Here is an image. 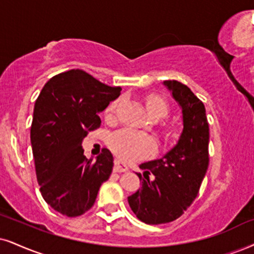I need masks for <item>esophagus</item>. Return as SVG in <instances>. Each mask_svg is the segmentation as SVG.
Listing matches in <instances>:
<instances>
[{"mask_svg": "<svg viewBox=\"0 0 254 254\" xmlns=\"http://www.w3.org/2000/svg\"><path fill=\"white\" fill-rule=\"evenodd\" d=\"M128 171V166L126 164H124V162L119 160L117 159L115 160V165H114V172H118V173H120V172H127Z\"/></svg>", "mask_w": 254, "mask_h": 254, "instance_id": "esophagus-1", "label": "esophagus"}]
</instances>
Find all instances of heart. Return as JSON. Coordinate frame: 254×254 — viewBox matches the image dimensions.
Returning <instances> with one entry per match:
<instances>
[{
  "label": "heart",
  "instance_id": "obj_1",
  "mask_svg": "<svg viewBox=\"0 0 254 254\" xmlns=\"http://www.w3.org/2000/svg\"><path fill=\"white\" fill-rule=\"evenodd\" d=\"M120 100H114L107 106L105 115L112 118L117 112ZM146 108L153 119H164L168 114V106L160 96L151 95L146 99ZM108 146L119 156L128 161H135L154 154L158 143L151 135L130 128H122L109 134Z\"/></svg>",
  "mask_w": 254,
  "mask_h": 254
}]
</instances>
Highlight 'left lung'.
<instances>
[{
	"label": "left lung",
	"mask_w": 254,
	"mask_h": 254,
	"mask_svg": "<svg viewBox=\"0 0 254 254\" xmlns=\"http://www.w3.org/2000/svg\"><path fill=\"white\" fill-rule=\"evenodd\" d=\"M164 84L181 107L184 128L171 151L140 165L143 177L136 174L142 186L128 196L134 214L149 225L171 223L184 214L198 195L209 161V128L202 101L179 81Z\"/></svg>",
	"instance_id": "1"
}]
</instances>
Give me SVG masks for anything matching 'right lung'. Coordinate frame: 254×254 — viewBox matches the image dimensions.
<instances>
[{"label":"right lung","instance_id":"add662e5","mask_svg":"<svg viewBox=\"0 0 254 254\" xmlns=\"http://www.w3.org/2000/svg\"><path fill=\"white\" fill-rule=\"evenodd\" d=\"M120 92L121 87L71 69L53 76L36 99L30 127L36 178L45 201L59 213H86L111 177L114 159L109 149L103 148L93 162L83 155L82 140L100 127L98 114Z\"/></svg>","mask_w":254,"mask_h":254}]
</instances>
